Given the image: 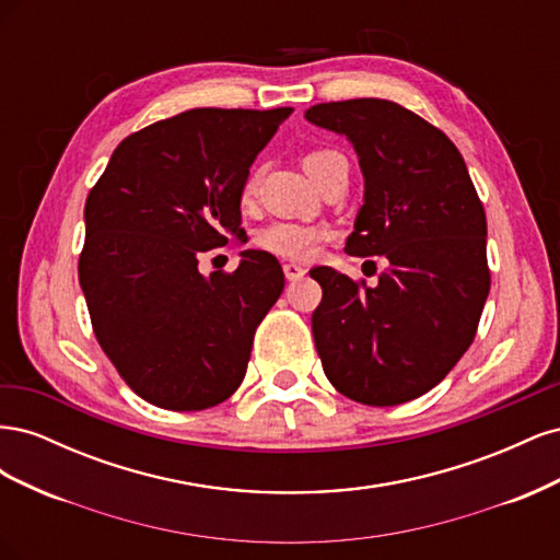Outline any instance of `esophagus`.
I'll use <instances>...</instances> for the list:
<instances>
[{"label": "esophagus", "instance_id": "obj_1", "mask_svg": "<svg viewBox=\"0 0 560 560\" xmlns=\"http://www.w3.org/2000/svg\"><path fill=\"white\" fill-rule=\"evenodd\" d=\"M282 270H284V278L287 280H299V278L306 276V268L299 266V264H284Z\"/></svg>", "mask_w": 560, "mask_h": 560}]
</instances>
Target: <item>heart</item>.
<instances>
[{
    "label": "heart",
    "instance_id": "heart-1",
    "mask_svg": "<svg viewBox=\"0 0 560 560\" xmlns=\"http://www.w3.org/2000/svg\"><path fill=\"white\" fill-rule=\"evenodd\" d=\"M343 159L336 151L322 149V151H313L306 159H303V165H306V173L311 177L317 175V171L322 165H327L331 161ZM257 184H259V175L249 173L245 184H243V200H252L254 194H257ZM322 231L319 226H311V224H296V222H276L266 229L259 231L257 243L270 252L282 254V257H306V254L313 249L315 243L322 241Z\"/></svg>",
    "mask_w": 560,
    "mask_h": 560
}]
</instances>
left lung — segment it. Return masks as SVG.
<instances>
[{
  "label": "left lung",
  "mask_w": 560,
  "mask_h": 560,
  "mask_svg": "<svg viewBox=\"0 0 560 560\" xmlns=\"http://www.w3.org/2000/svg\"><path fill=\"white\" fill-rule=\"evenodd\" d=\"M306 118L343 135L360 159L364 200L346 252L389 264L376 287L331 266L311 270L322 287V369L352 401H411L444 381L477 334L490 290L483 206L457 147L397 103H322Z\"/></svg>",
  "instance_id": "obj_1"
}]
</instances>
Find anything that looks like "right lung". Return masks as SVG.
<instances>
[{
    "mask_svg": "<svg viewBox=\"0 0 560 560\" xmlns=\"http://www.w3.org/2000/svg\"><path fill=\"white\" fill-rule=\"evenodd\" d=\"M292 114L191 109L132 132L89 194L79 282L93 331L144 401L202 411L245 378L259 322L284 290L273 254L233 273L198 257L238 238L249 167Z\"/></svg>",
    "mask_w": 560,
    "mask_h": 560,
    "instance_id": "1",
    "label": "right lung"
}]
</instances>
